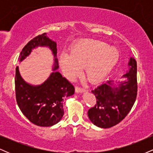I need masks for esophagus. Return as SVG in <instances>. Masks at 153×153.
I'll return each instance as SVG.
<instances>
[{"mask_svg":"<svg viewBox=\"0 0 153 153\" xmlns=\"http://www.w3.org/2000/svg\"><path fill=\"white\" fill-rule=\"evenodd\" d=\"M75 91H76L77 93H82V92H84V91H85V89L84 88H82L80 86H78V85H77V86H75Z\"/></svg>","mask_w":153,"mask_h":153,"instance_id":"esophagus-1","label":"esophagus"}]
</instances>
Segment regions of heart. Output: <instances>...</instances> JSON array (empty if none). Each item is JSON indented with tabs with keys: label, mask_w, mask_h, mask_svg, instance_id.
<instances>
[{
	"label": "heart",
	"mask_w": 153,
	"mask_h": 153,
	"mask_svg": "<svg viewBox=\"0 0 153 153\" xmlns=\"http://www.w3.org/2000/svg\"><path fill=\"white\" fill-rule=\"evenodd\" d=\"M119 59V51L108 44L96 39L78 42L71 48V54L60 56L59 65L65 75L73 79L80 74L85 67V74L91 82L104 78Z\"/></svg>",
	"instance_id": "b5f03b06"
}]
</instances>
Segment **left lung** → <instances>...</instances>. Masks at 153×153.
<instances>
[{
    "instance_id": "1",
    "label": "left lung",
    "mask_w": 153,
    "mask_h": 153,
    "mask_svg": "<svg viewBox=\"0 0 153 153\" xmlns=\"http://www.w3.org/2000/svg\"><path fill=\"white\" fill-rule=\"evenodd\" d=\"M129 71L123 77L127 78L118 87L111 86L112 83H106L91 91L96 99V105L88 111L93 124L101 128H110L117 125L127 117L136 101L137 95V62L130 58Z\"/></svg>"
}]
</instances>
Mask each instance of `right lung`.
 Instances as JSON below:
<instances>
[{"instance_id":"add662e5","label":"right lung","mask_w":153,"mask_h":153,"mask_svg":"<svg viewBox=\"0 0 153 153\" xmlns=\"http://www.w3.org/2000/svg\"><path fill=\"white\" fill-rule=\"evenodd\" d=\"M38 46L48 47L54 57L57 55V44L47 36L46 33L38 35L22 49L19 60L25 59L32 49ZM58 59L55 58L53 71L58 68ZM15 91L17 104L24 115L35 125L51 127L57 124L64 114L63 98L73 95L75 88L71 82L59 73L53 72L42 85L33 86L23 80L16 68Z\"/></svg>"}]
</instances>
